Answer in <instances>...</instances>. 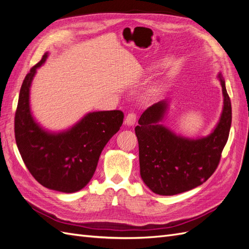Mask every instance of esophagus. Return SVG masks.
I'll return each mask as SVG.
<instances>
[{"label":"esophagus","mask_w":249,"mask_h":249,"mask_svg":"<svg viewBox=\"0 0 249 249\" xmlns=\"http://www.w3.org/2000/svg\"><path fill=\"white\" fill-rule=\"evenodd\" d=\"M136 120H137V115L135 114V113H129V114L125 116L124 124L127 125H134L135 123H136Z\"/></svg>","instance_id":"34e87169"}]
</instances>
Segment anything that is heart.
<instances>
[{
	"instance_id": "1",
	"label": "heart",
	"mask_w": 249,
	"mask_h": 249,
	"mask_svg": "<svg viewBox=\"0 0 249 249\" xmlns=\"http://www.w3.org/2000/svg\"><path fill=\"white\" fill-rule=\"evenodd\" d=\"M153 91H154V90H152V91H150V92H149V93H153Z\"/></svg>"
}]
</instances>
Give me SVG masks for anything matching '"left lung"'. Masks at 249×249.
Instances as JSON below:
<instances>
[{
  "label": "left lung",
  "mask_w": 249,
  "mask_h": 249,
  "mask_svg": "<svg viewBox=\"0 0 249 249\" xmlns=\"http://www.w3.org/2000/svg\"><path fill=\"white\" fill-rule=\"evenodd\" d=\"M220 79L223 110L219 123L209 136L189 139L178 136L160 124L168 103L161 101L148 107L135 127L139 144L140 176L154 193L175 195L201 185L213 175L229 139L231 104Z\"/></svg>",
  "instance_id": "obj_1"
}]
</instances>
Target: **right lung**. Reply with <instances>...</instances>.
Segmentation results:
<instances>
[{"instance_id":"right-lung-1","label":"right lung","mask_w":249,"mask_h":249,"mask_svg":"<svg viewBox=\"0 0 249 249\" xmlns=\"http://www.w3.org/2000/svg\"><path fill=\"white\" fill-rule=\"evenodd\" d=\"M46 53L22 82L14 117L17 145L30 173L43 187L72 193L83 189L94 175L103 148L124 122L119 110L88 113L70 130L50 133L35 123L30 111V87Z\"/></svg>"}]
</instances>
